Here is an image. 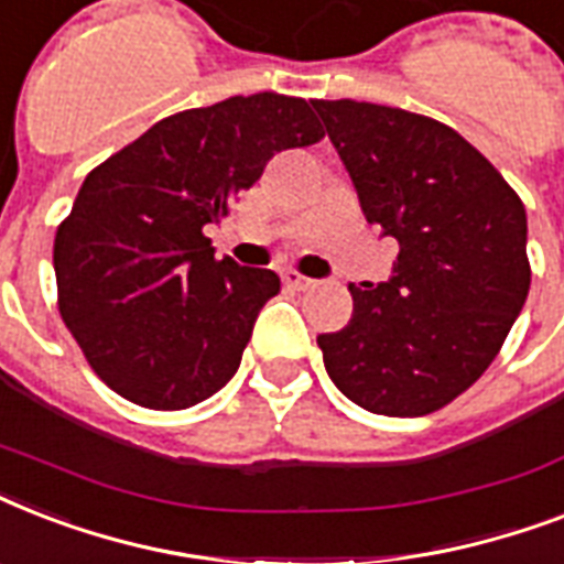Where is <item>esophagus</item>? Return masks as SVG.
<instances>
[{"label":"esophagus","mask_w":564,"mask_h":564,"mask_svg":"<svg viewBox=\"0 0 564 564\" xmlns=\"http://www.w3.org/2000/svg\"><path fill=\"white\" fill-rule=\"evenodd\" d=\"M283 283L290 286V290H310L313 286V278H304V274L299 272H283Z\"/></svg>","instance_id":"1"}]
</instances>
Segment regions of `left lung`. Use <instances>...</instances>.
<instances>
[{
  "instance_id": "obj_1",
  "label": "left lung",
  "mask_w": 564,
  "mask_h": 564,
  "mask_svg": "<svg viewBox=\"0 0 564 564\" xmlns=\"http://www.w3.org/2000/svg\"><path fill=\"white\" fill-rule=\"evenodd\" d=\"M313 108L366 219L401 246L389 281L348 286L351 322L318 336L325 369L362 410L427 415L489 369L524 307V204L436 119L354 99Z\"/></svg>"
}]
</instances>
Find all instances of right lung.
I'll return each instance as SVG.
<instances>
[{
	"label": "right lung",
	"mask_w": 564,
	"mask_h": 564,
	"mask_svg": "<svg viewBox=\"0 0 564 564\" xmlns=\"http://www.w3.org/2000/svg\"><path fill=\"white\" fill-rule=\"evenodd\" d=\"M322 137L304 99L230 96L154 122L84 178L55 234L57 307L113 392L187 410L237 375L281 278L216 260L204 228L274 154Z\"/></svg>",
	"instance_id": "add662e5"
}]
</instances>
